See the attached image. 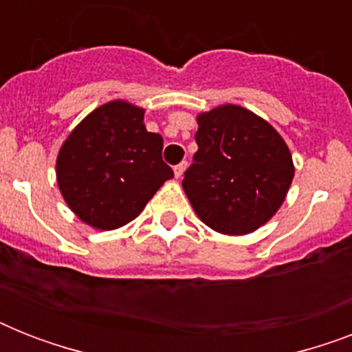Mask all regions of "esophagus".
<instances>
[{"label":"esophagus","instance_id":"1","mask_svg":"<svg viewBox=\"0 0 352 352\" xmlns=\"http://www.w3.org/2000/svg\"><path fill=\"white\" fill-rule=\"evenodd\" d=\"M188 168V162L186 160H182L181 164H177L175 168H173V171H175V177L179 179V177H182V173H184V170Z\"/></svg>","mask_w":352,"mask_h":352}]
</instances>
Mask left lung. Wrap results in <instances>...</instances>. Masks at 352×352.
Listing matches in <instances>:
<instances>
[{"label":"left lung","instance_id":"8db88e82","mask_svg":"<svg viewBox=\"0 0 352 352\" xmlns=\"http://www.w3.org/2000/svg\"><path fill=\"white\" fill-rule=\"evenodd\" d=\"M199 149L182 188L195 214L221 234H250L272 217L294 177L287 144L239 106L199 115Z\"/></svg>","mask_w":352,"mask_h":352}]
</instances>
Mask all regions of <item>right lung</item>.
Masks as SVG:
<instances>
[{
    "mask_svg": "<svg viewBox=\"0 0 352 352\" xmlns=\"http://www.w3.org/2000/svg\"><path fill=\"white\" fill-rule=\"evenodd\" d=\"M144 109L109 102L80 122L60 149L58 186L80 219L115 230L137 217L173 170L162 137L144 127Z\"/></svg>",
    "mask_w": 352,
    "mask_h": 352,
    "instance_id": "obj_1",
    "label": "right lung"
}]
</instances>
